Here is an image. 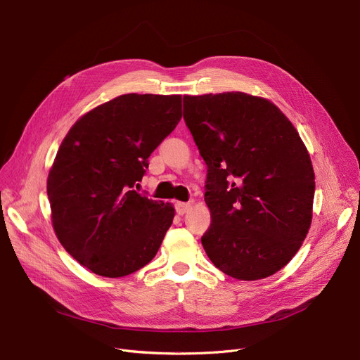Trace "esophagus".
I'll return each mask as SVG.
<instances>
[{"mask_svg":"<svg viewBox=\"0 0 360 360\" xmlns=\"http://www.w3.org/2000/svg\"><path fill=\"white\" fill-rule=\"evenodd\" d=\"M175 209H176V213L179 216H184L185 213H188L191 210V204L190 202H176L175 204Z\"/></svg>","mask_w":360,"mask_h":360,"instance_id":"esophagus-1","label":"esophagus"}]
</instances>
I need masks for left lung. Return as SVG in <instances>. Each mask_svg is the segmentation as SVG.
I'll use <instances>...</instances> for the list:
<instances>
[{
    "mask_svg": "<svg viewBox=\"0 0 360 360\" xmlns=\"http://www.w3.org/2000/svg\"><path fill=\"white\" fill-rule=\"evenodd\" d=\"M184 120L207 165L205 254L238 280L277 273L312 220L315 175L296 128L274 103L242 91L184 96Z\"/></svg>",
    "mask_w": 360,
    "mask_h": 360,
    "instance_id": "1",
    "label": "left lung"
}]
</instances>
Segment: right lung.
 <instances>
[{
  "mask_svg": "<svg viewBox=\"0 0 360 360\" xmlns=\"http://www.w3.org/2000/svg\"><path fill=\"white\" fill-rule=\"evenodd\" d=\"M181 118V94L128 93L87 112L63 140L46 184L52 226L91 273L124 277L158 254L175 209L132 188Z\"/></svg>",
  "mask_w": 360,
  "mask_h": 360,
  "instance_id": "obj_1",
  "label": "right lung"
}]
</instances>
